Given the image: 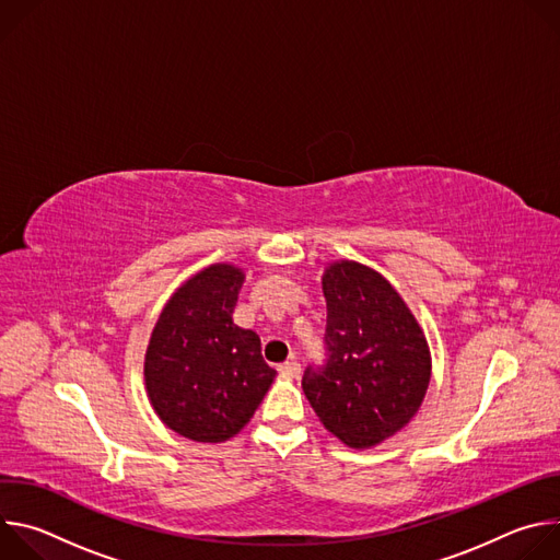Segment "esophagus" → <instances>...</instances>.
I'll return each instance as SVG.
<instances>
[{"label":"esophagus","instance_id":"obj_1","mask_svg":"<svg viewBox=\"0 0 560 560\" xmlns=\"http://www.w3.org/2000/svg\"><path fill=\"white\" fill-rule=\"evenodd\" d=\"M279 374H281L283 378H296V376L301 374V365H299L296 361H288V363L279 365Z\"/></svg>","mask_w":560,"mask_h":560}]
</instances>
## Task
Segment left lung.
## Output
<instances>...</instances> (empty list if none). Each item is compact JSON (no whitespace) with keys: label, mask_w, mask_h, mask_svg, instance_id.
Instances as JSON below:
<instances>
[{"label":"left lung","mask_w":560,"mask_h":560,"mask_svg":"<svg viewBox=\"0 0 560 560\" xmlns=\"http://www.w3.org/2000/svg\"><path fill=\"white\" fill-rule=\"evenodd\" d=\"M328 363L307 368L301 387L318 421L348 447L365 450L419 412L432 354L423 328L392 283L357 261L324 270Z\"/></svg>","instance_id":"obj_1"}]
</instances>
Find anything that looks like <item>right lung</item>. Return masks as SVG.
<instances>
[{
    "mask_svg": "<svg viewBox=\"0 0 560 560\" xmlns=\"http://www.w3.org/2000/svg\"><path fill=\"white\" fill-rule=\"evenodd\" d=\"M246 275L212 264L184 281L152 328L143 381L154 415L197 443L242 432L277 372L261 357L259 335L232 322Z\"/></svg>",
    "mask_w": 560,
    "mask_h": 560,
    "instance_id": "obj_1",
    "label": "right lung"
}]
</instances>
